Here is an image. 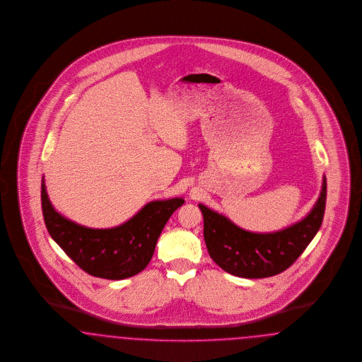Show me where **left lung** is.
I'll return each instance as SVG.
<instances>
[{
    "instance_id": "left-lung-1",
    "label": "left lung",
    "mask_w": 362,
    "mask_h": 362,
    "mask_svg": "<svg viewBox=\"0 0 362 362\" xmlns=\"http://www.w3.org/2000/svg\"><path fill=\"white\" fill-rule=\"evenodd\" d=\"M326 177L318 201L299 222L274 233H253L199 203L209 255L230 275L262 279L281 274L302 255L318 233L326 207Z\"/></svg>"
}]
</instances>
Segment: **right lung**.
<instances>
[{
	"instance_id": "1",
	"label": "right lung",
	"mask_w": 362,
	"mask_h": 362,
	"mask_svg": "<svg viewBox=\"0 0 362 362\" xmlns=\"http://www.w3.org/2000/svg\"><path fill=\"white\" fill-rule=\"evenodd\" d=\"M183 203V198L152 201L119 226L91 229L59 214L42 180V209L49 235L88 275L109 280L127 279L144 269L164 225Z\"/></svg>"
}]
</instances>
